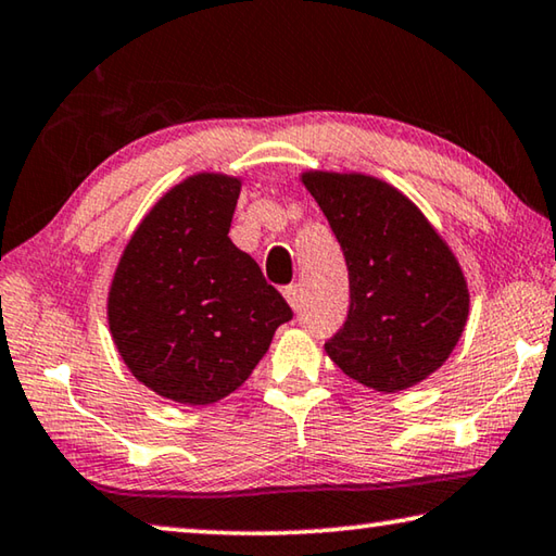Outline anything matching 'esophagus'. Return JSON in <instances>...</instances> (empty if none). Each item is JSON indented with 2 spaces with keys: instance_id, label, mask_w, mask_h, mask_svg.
Segmentation results:
<instances>
[{
  "instance_id": "1",
  "label": "esophagus",
  "mask_w": 556,
  "mask_h": 556,
  "mask_svg": "<svg viewBox=\"0 0 556 556\" xmlns=\"http://www.w3.org/2000/svg\"><path fill=\"white\" fill-rule=\"evenodd\" d=\"M285 299L289 301V306L294 308V312H299V306H301V289H299V285H289L285 289Z\"/></svg>"
}]
</instances>
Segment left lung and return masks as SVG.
<instances>
[{"instance_id": "1", "label": "left lung", "mask_w": 556, "mask_h": 556, "mask_svg": "<svg viewBox=\"0 0 556 556\" xmlns=\"http://www.w3.org/2000/svg\"><path fill=\"white\" fill-rule=\"evenodd\" d=\"M351 279V308L326 353L348 378L400 392L446 363L468 321L458 260L407 195L368 174L304 172Z\"/></svg>"}]
</instances>
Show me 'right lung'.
I'll use <instances>...</instances> for the list:
<instances>
[{
  "label": "right lung",
  "instance_id": "1",
  "mask_svg": "<svg viewBox=\"0 0 556 556\" xmlns=\"http://www.w3.org/2000/svg\"><path fill=\"white\" fill-rule=\"evenodd\" d=\"M242 181L201 172L131 232L108 291L112 341L129 372L172 402L205 407L250 378L291 308L228 238Z\"/></svg>",
  "mask_w": 556,
  "mask_h": 556
}]
</instances>
